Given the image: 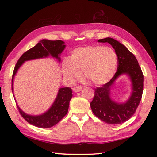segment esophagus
<instances>
[{
	"label": "esophagus",
	"instance_id": "obj_1",
	"mask_svg": "<svg viewBox=\"0 0 157 157\" xmlns=\"http://www.w3.org/2000/svg\"><path fill=\"white\" fill-rule=\"evenodd\" d=\"M82 89V88L81 86H78L74 87L73 89V91L74 92H79V91H80Z\"/></svg>",
	"mask_w": 157,
	"mask_h": 157
}]
</instances>
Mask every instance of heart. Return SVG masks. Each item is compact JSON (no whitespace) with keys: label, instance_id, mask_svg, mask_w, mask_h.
<instances>
[{"label":"heart","instance_id":"1","mask_svg":"<svg viewBox=\"0 0 157 157\" xmlns=\"http://www.w3.org/2000/svg\"><path fill=\"white\" fill-rule=\"evenodd\" d=\"M118 59L114 50L102 46H89L74 49L71 59L63 60V73L73 82L83 71L84 78L95 85L107 83L116 73Z\"/></svg>","mask_w":157,"mask_h":157}]
</instances>
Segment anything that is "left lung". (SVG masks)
Returning <instances> with one entry per match:
<instances>
[{
	"mask_svg": "<svg viewBox=\"0 0 157 157\" xmlns=\"http://www.w3.org/2000/svg\"><path fill=\"white\" fill-rule=\"evenodd\" d=\"M100 43H109L118 57V69L111 80L95 89L94 99L90 103L93 113L105 123L118 124L128 121L136 112L142 98L143 74L136 58L120 42L110 37L99 39ZM125 74L131 79L132 91L125 103H118L112 100L110 89L115 79Z\"/></svg>",
	"mask_w": 157,
	"mask_h": 157,
	"instance_id": "obj_1",
	"label": "left lung"
}]
</instances>
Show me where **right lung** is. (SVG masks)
Listing matches in <instances>:
<instances>
[{"label": "right lung", "instance_id": "right-lung-1", "mask_svg": "<svg viewBox=\"0 0 157 157\" xmlns=\"http://www.w3.org/2000/svg\"><path fill=\"white\" fill-rule=\"evenodd\" d=\"M65 47L66 45H64V42L63 41H50L48 39H43L39 41L35 46L23 53L18 60L13 72L12 78V92L14 76L17 73L18 68L23 63L26 61L45 58L49 56L56 58L60 62L59 55L64 50ZM72 96V89L71 88L69 87L60 88L58 91L57 98H55L50 108L46 112L38 116L29 115L25 113L17 105L21 115L28 123L40 128H49L57 124L67 114L69 102Z\"/></svg>", "mask_w": 157, "mask_h": 157}]
</instances>
